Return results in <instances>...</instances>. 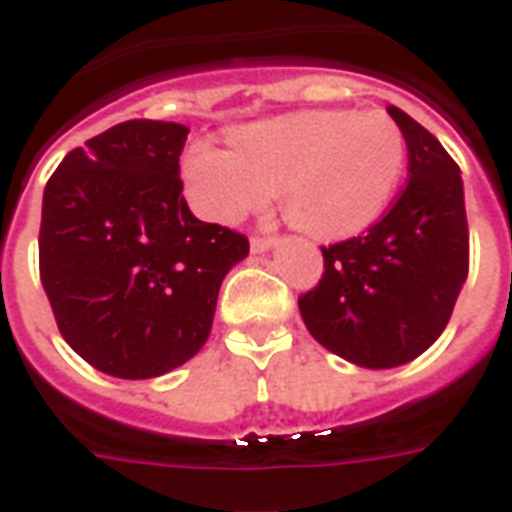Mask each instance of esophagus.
Instances as JSON below:
<instances>
[{
    "instance_id": "esophagus-1",
    "label": "esophagus",
    "mask_w": 512,
    "mask_h": 512,
    "mask_svg": "<svg viewBox=\"0 0 512 512\" xmlns=\"http://www.w3.org/2000/svg\"><path fill=\"white\" fill-rule=\"evenodd\" d=\"M271 247L273 239H265V236H252V239H249V249H252L255 255H263V252H268Z\"/></svg>"
}]
</instances>
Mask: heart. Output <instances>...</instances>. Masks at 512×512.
Segmentation results:
<instances>
[{
  "label": "heart",
  "mask_w": 512,
  "mask_h": 512,
  "mask_svg": "<svg viewBox=\"0 0 512 512\" xmlns=\"http://www.w3.org/2000/svg\"><path fill=\"white\" fill-rule=\"evenodd\" d=\"M405 174V136L378 109H306L244 123L230 147L198 139L182 179L198 212L233 225L282 187L287 220L322 241H343L386 214Z\"/></svg>",
  "instance_id": "heart-1"
}]
</instances>
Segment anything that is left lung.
<instances>
[{"mask_svg": "<svg viewBox=\"0 0 512 512\" xmlns=\"http://www.w3.org/2000/svg\"><path fill=\"white\" fill-rule=\"evenodd\" d=\"M386 112L408 144V185L365 236L322 247V282L298 298L308 333L368 370L405 365L438 341L470 257L459 166L403 109Z\"/></svg>", "mask_w": 512, "mask_h": 512, "instance_id": "obj_1", "label": "left lung"}]
</instances>
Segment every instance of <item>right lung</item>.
<instances>
[{
	"mask_svg": "<svg viewBox=\"0 0 512 512\" xmlns=\"http://www.w3.org/2000/svg\"><path fill=\"white\" fill-rule=\"evenodd\" d=\"M190 128L126 120L66 155L45 185L39 276L58 330L93 368L155 378L212 333L222 279L249 255L190 212L179 155Z\"/></svg>",
	"mask_w": 512,
	"mask_h": 512,
	"instance_id": "1",
	"label": "right lung"
}]
</instances>
